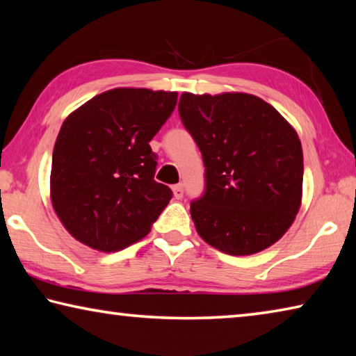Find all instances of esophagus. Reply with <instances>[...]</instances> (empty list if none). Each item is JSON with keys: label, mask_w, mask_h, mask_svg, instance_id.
Returning <instances> with one entry per match:
<instances>
[{"label": "esophagus", "mask_w": 356, "mask_h": 356, "mask_svg": "<svg viewBox=\"0 0 356 356\" xmlns=\"http://www.w3.org/2000/svg\"><path fill=\"white\" fill-rule=\"evenodd\" d=\"M172 193H174V197H176V200H182V197H184V186L182 185H174Z\"/></svg>", "instance_id": "esophagus-1"}]
</instances>
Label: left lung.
<instances>
[{
	"label": "left lung",
	"instance_id": "1",
	"mask_svg": "<svg viewBox=\"0 0 356 356\" xmlns=\"http://www.w3.org/2000/svg\"><path fill=\"white\" fill-rule=\"evenodd\" d=\"M179 116L206 168L202 195L190 204L197 234L232 256L268 248L300 209L298 135L272 105L251 94L184 92Z\"/></svg>",
	"mask_w": 356,
	"mask_h": 356
}]
</instances>
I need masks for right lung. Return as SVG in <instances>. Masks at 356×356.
<instances>
[{
	"instance_id": "1",
	"label": "right lung",
	"mask_w": 356,
	"mask_h": 356,
	"mask_svg": "<svg viewBox=\"0 0 356 356\" xmlns=\"http://www.w3.org/2000/svg\"><path fill=\"white\" fill-rule=\"evenodd\" d=\"M176 104V92L118 88L64 120L53 149L51 202L81 243L111 252L150 232L172 191L154 179L149 143Z\"/></svg>"
}]
</instances>
